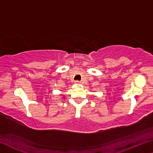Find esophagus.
<instances>
[{"label": "esophagus", "mask_w": 153, "mask_h": 153, "mask_svg": "<svg viewBox=\"0 0 153 153\" xmlns=\"http://www.w3.org/2000/svg\"><path fill=\"white\" fill-rule=\"evenodd\" d=\"M75 84H80V81H78V80H76V81H75Z\"/></svg>", "instance_id": "obj_1"}]
</instances>
